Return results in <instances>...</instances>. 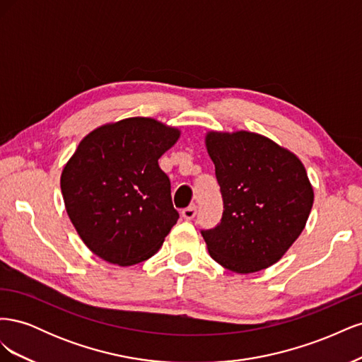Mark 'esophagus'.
I'll return each mask as SVG.
<instances>
[{
	"instance_id": "34e87169",
	"label": "esophagus",
	"mask_w": 362,
	"mask_h": 362,
	"mask_svg": "<svg viewBox=\"0 0 362 362\" xmlns=\"http://www.w3.org/2000/svg\"><path fill=\"white\" fill-rule=\"evenodd\" d=\"M181 214L185 221H192V218L196 216V205H190L187 208H184Z\"/></svg>"
}]
</instances>
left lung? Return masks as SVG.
<instances>
[{"instance_id":"1","label":"left lung","mask_w":362,"mask_h":362,"mask_svg":"<svg viewBox=\"0 0 362 362\" xmlns=\"http://www.w3.org/2000/svg\"><path fill=\"white\" fill-rule=\"evenodd\" d=\"M223 198L222 221L201 231L211 258L225 269L254 273L278 262L308 221L314 190L302 161L250 131L205 136Z\"/></svg>"}]
</instances>
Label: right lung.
Listing matches in <instances>:
<instances>
[{"label": "right lung", "mask_w": 362, "mask_h": 362, "mask_svg": "<svg viewBox=\"0 0 362 362\" xmlns=\"http://www.w3.org/2000/svg\"><path fill=\"white\" fill-rule=\"evenodd\" d=\"M181 131L152 117H127L87 134L64 164L60 187L84 245L117 266L151 258L178 221L158 158Z\"/></svg>", "instance_id": "add662e5"}]
</instances>
